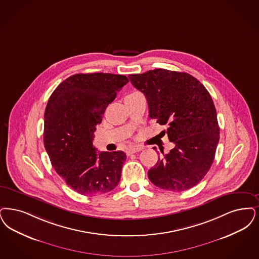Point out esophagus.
Returning a JSON list of instances; mask_svg holds the SVG:
<instances>
[{
  "label": "esophagus",
  "instance_id": "1",
  "mask_svg": "<svg viewBox=\"0 0 259 259\" xmlns=\"http://www.w3.org/2000/svg\"><path fill=\"white\" fill-rule=\"evenodd\" d=\"M141 150H143V147H142V146H140V145H135V146L129 147V148L127 149L126 153H127L128 155H130V154L137 153V152H139V151H141Z\"/></svg>",
  "mask_w": 259,
  "mask_h": 259
}]
</instances>
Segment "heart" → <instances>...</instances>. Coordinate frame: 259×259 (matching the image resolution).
Here are the masks:
<instances>
[{
	"label": "heart",
	"mask_w": 259,
	"mask_h": 259,
	"mask_svg": "<svg viewBox=\"0 0 259 259\" xmlns=\"http://www.w3.org/2000/svg\"><path fill=\"white\" fill-rule=\"evenodd\" d=\"M141 93H130V94H128L125 98H128V97H133V96H137V95H140Z\"/></svg>",
	"instance_id": "b5f03b06"
}]
</instances>
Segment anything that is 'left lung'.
<instances>
[{"mask_svg": "<svg viewBox=\"0 0 259 259\" xmlns=\"http://www.w3.org/2000/svg\"><path fill=\"white\" fill-rule=\"evenodd\" d=\"M145 94L149 117L167 125L175 147L148 170L161 189L183 192L197 185L212 166L220 140L216 108L205 87L185 72L162 68L128 76Z\"/></svg>", "mask_w": 259, "mask_h": 259, "instance_id": "left-lung-1", "label": "left lung"}]
</instances>
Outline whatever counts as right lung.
Instances as JSON below:
<instances>
[{"mask_svg": "<svg viewBox=\"0 0 259 259\" xmlns=\"http://www.w3.org/2000/svg\"><path fill=\"white\" fill-rule=\"evenodd\" d=\"M129 82L124 75L75 74L60 83L44 114L43 142L55 170L83 196L106 194L118 185L123 151L97 152L93 141L108 105Z\"/></svg>", "mask_w": 259, "mask_h": 259, "instance_id": "add662e5", "label": "right lung"}]
</instances>
